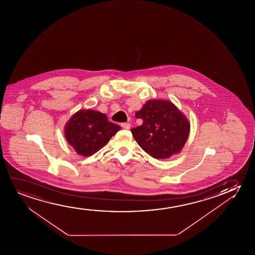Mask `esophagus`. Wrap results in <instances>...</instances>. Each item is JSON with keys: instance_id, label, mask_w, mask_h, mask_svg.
Returning a JSON list of instances; mask_svg holds the SVG:
<instances>
[{"instance_id": "34e87169", "label": "esophagus", "mask_w": 255, "mask_h": 255, "mask_svg": "<svg viewBox=\"0 0 255 255\" xmlns=\"http://www.w3.org/2000/svg\"><path fill=\"white\" fill-rule=\"evenodd\" d=\"M121 126H122L124 129H129L130 128V124H129V123H123Z\"/></svg>"}]
</instances>
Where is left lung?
Instances as JSON below:
<instances>
[{
    "label": "left lung",
    "instance_id": "left-lung-1",
    "mask_svg": "<svg viewBox=\"0 0 255 255\" xmlns=\"http://www.w3.org/2000/svg\"><path fill=\"white\" fill-rule=\"evenodd\" d=\"M135 116L143 119V124L130 131L139 146L151 157L168 158L185 145L190 125L171 102L149 100Z\"/></svg>",
    "mask_w": 255,
    "mask_h": 255
}]
</instances>
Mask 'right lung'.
<instances>
[{
    "label": "right lung",
    "instance_id": "right-lung-1",
    "mask_svg": "<svg viewBox=\"0 0 255 255\" xmlns=\"http://www.w3.org/2000/svg\"><path fill=\"white\" fill-rule=\"evenodd\" d=\"M120 129L104 113L82 110L67 123L65 137L77 153L88 157L100 150Z\"/></svg>",
    "mask_w": 255,
    "mask_h": 255
}]
</instances>
